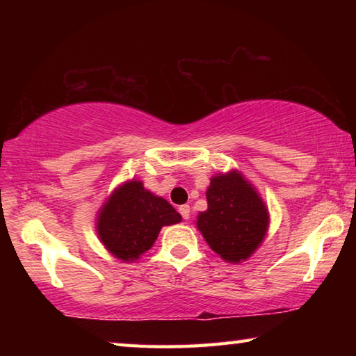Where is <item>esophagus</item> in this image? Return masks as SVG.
<instances>
[{
  "instance_id": "1",
  "label": "esophagus",
  "mask_w": 356,
  "mask_h": 356,
  "mask_svg": "<svg viewBox=\"0 0 356 356\" xmlns=\"http://www.w3.org/2000/svg\"><path fill=\"white\" fill-rule=\"evenodd\" d=\"M179 212H180V215H182L184 220H188L190 218V212H191L188 204H184V206H180L179 207Z\"/></svg>"
}]
</instances>
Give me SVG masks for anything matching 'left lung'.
Returning a JSON list of instances; mask_svg holds the SVG:
<instances>
[{"instance_id": "8db88e82", "label": "left lung", "mask_w": 356, "mask_h": 356, "mask_svg": "<svg viewBox=\"0 0 356 356\" xmlns=\"http://www.w3.org/2000/svg\"><path fill=\"white\" fill-rule=\"evenodd\" d=\"M207 210L196 216V227L222 261L245 262L268 232L270 213L256 186L242 172L213 174L206 191Z\"/></svg>"}]
</instances>
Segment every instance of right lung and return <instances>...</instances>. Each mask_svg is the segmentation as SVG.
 <instances>
[{
    "label": "right lung",
    "instance_id": "add662e5",
    "mask_svg": "<svg viewBox=\"0 0 356 356\" xmlns=\"http://www.w3.org/2000/svg\"><path fill=\"white\" fill-rule=\"evenodd\" d=\"M182 221L170 202L144 188L138 179L125 180L102 204L95 231L105 250L120 262H135L150 250L163 226Z\"/></svg>",
    "mask_w": 356,
    "mask_h": 356
}]
</instances>
